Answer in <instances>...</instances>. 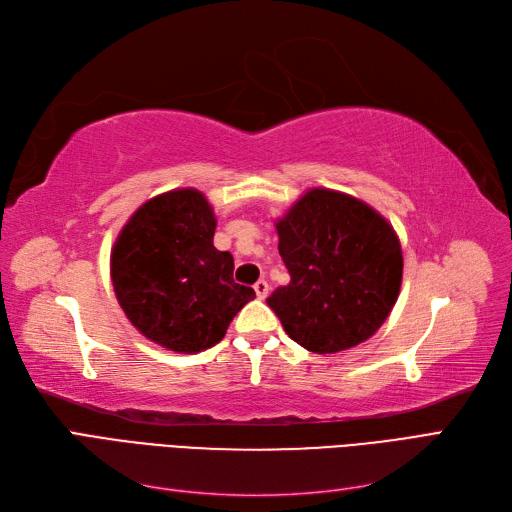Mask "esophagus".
<instances>
[{
	"mask_svg": "<svg viewBox=\"0 0 512 512\" xmlns=\"http://www.w3.org/2000/svg\"><path fill=\"white\" fill-rule=\"evenodd\" d=\"M254 290H256V294H258V299H265L267 294H269V284H267V280H258V282L254 284Z\"/></svg>",
	"mask_w": 512,
	"mask_h": 512,
	"instance_id": "34e87169",
	"label": "esophagus"
}]
</instances>
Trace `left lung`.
I'll list each match as a JSON object with an SVG mask.
<instances>
[{
  "label": "left lung",
  "instance_id": "1",
  "mask_svg": "<svg viewBox=\"0 0 512 512\" xmlns=\"http://www.w3.org/2000/svg\"><path fill=\"white\" fill-rule=\"evenodd\" d=\"M290 284L267 305L299 346L333 354L363 344L399 297L404 256L393 226L363 200L314 188L275 222Z\"/></svg>",
  "mask_w": 512,
  "mask_h": 512
}]
</instances>
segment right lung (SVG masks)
I'll list each match as a JSON object with an SVG mask.
<instances>
[{
	"label": "right lung",
	"instance_id": "add662e5",
	"mask_svg": "<svg viewBox=\"0 0 512 512\" xmlns=\"http://www.w3.org/2000/svg\"><path fill=\"white\" fill-rule=\"evenodd\" d=\"M215 215L203 192L170 190L134 211L111 252L117 301L166 350L215 346L256 292L235 284L230 252L215 250Z\"/></svg>",
	"mask_w": 512,
	"mask_h": 512
}]
</instances>
